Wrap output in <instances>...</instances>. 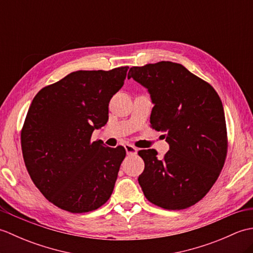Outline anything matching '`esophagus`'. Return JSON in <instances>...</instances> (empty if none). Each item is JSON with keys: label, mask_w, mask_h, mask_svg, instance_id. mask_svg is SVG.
I'll use <instances>...</instances> for the list:
<instances>
[{"label": "esophagus", "mask_w": 253, "mask_h": 253, "mask_svg": "<svg viewBox=\"0 0 253 253\" xmlns=\"http://www.w3.org/2000/svg\"><path fill=\"white\" fill-rule=\"evenodd\" d=\"M125 150H126V153L128 155H135L138 152V149L131 146V144H125Z\"/></svg>", "instance_id": "34e87169"}]
</instances>
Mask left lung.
Segmentation results:
<instances>
[{
	"label": "left lung",
	"mask_w": 253,
	"mask_h": 253,
	"mask_svg": "<svg viewBox=\"0 0 253 253\" xmlns=\"http://www.w3.org/2000/svg\"><path fill=\"white\" fill-rule=\"evenodd\" d=\"M128 78L148 89L154 104L150 123L165 132L169 152L140 150L138 181L148 200L166 210L187 209L216 181L227 153L222 101L211 84L181 64L159 62L129 69ZM164 136V135H163Z\"/></svg>",
	"instance_id": "8db88e82"
}]
</instances>
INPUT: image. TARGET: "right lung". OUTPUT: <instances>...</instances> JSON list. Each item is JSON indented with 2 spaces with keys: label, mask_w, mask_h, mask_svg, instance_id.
<instances>
[{
  "label": "right lung",
  "mask_w": 253,
  "mask_h": 253,
  "mask_svg": "<svg viewBox=\"0 0 253 253\" xmlns=\"http://www.w3.org/2000/svg\"><path fill=\"white\" fill-rule=\"evenodd\" d=\"M128 68L73 72L31 102L21 129L25 165L42 195L65 211H93L114 189L125 149L91 141V135L109 120L110 100Z\"/></svg>",
  "instance_id": "obj_1"
}]
</instances>
